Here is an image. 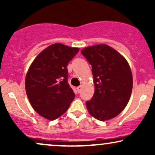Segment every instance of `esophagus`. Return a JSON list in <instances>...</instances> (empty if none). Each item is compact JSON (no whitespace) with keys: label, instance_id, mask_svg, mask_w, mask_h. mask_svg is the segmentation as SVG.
<instances>
[{"label":"esophagus","instance_id":"1","mask_svg":"<svg viewBox=\"0 0 155 155\" xmlns=\"http://www.w3.org/2000/svg\"><path fill=\"white\" fill-rule=\"evenodd\" d=\"M81 88H82V87H81V86L77 87V88H76V90H77V92H81Z\"/></svg>","mask_w":155,"mask_h":155}]
</instances>
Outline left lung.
<instances>
[{"label": "left lung", "instance_id": "1", "mask_svg": "<svg viewBox=\"0 0 155 155\" xmlns=\"http://www.w3.org/2000/svg\"><path fill=\"white\" fill-rule=\"evenodd\" d=\"M92 65L95 92L86 106L90 115L106 121L120 114L130 98L133 75L127 60L104 44L84 48L81 51Z\"/></svg>", "mask_w": 155, "mask_h": 155}]
</instances>
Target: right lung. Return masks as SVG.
<instances>
[{
	"instance_id": "obj_1",
	"label": "right lung",
	"mask_w": 155,
	"mask_h": 155,
	"mask_svg": "<svg viewBox=\"0 0 155 155\" xmlns=\"http://www.w3.org/2000/svg\"><path fill=\"white\" fill-rule=\"evenodd\" d=\"M79 50L56 43L44 49L30 65L25 77V91L30 104L48 120L62 116L75 94L68 83L67 65Z\"/></svg>"
}]
</instances>
